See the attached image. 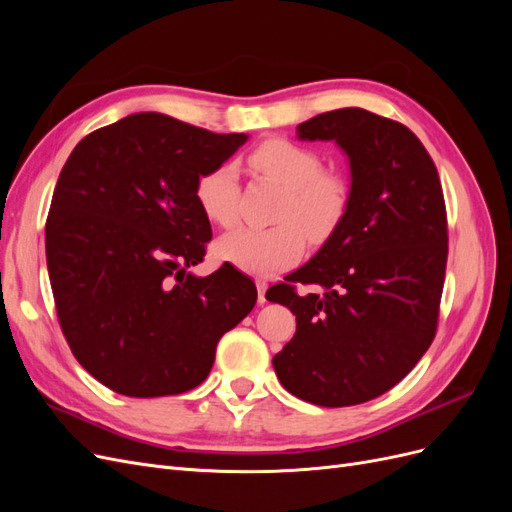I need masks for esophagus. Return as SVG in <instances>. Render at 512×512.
I'll return each instance as SVG.
<instances>
[{
    "label": "esophagus",
    "instance_id": "esophagus-1",
    "mask_svg": "<svg viewBox=\"0 0 512 512\" xmlns=\"http://www.w3.org/2000/svg\"><path fill=\"white\" fill-rule=\"evenodd\" d=\"M267 280H262V277H258L256 280V288H258V303L260 305H265L267 303V299H265V292H267Z\"/></svg>",
    "mask_w": 512,
    "mask_h": 512
}]
</instances>
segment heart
<instances>
[{
    "label": "heart",
    "instance_id": "1",
    "mask_svg": "<svg viewBox=\"0 0 512 512\" xmlns=\"http://www.w3.org/2000/svg\"><path fill=\"white\" fill-rule=\"evenodd\" d=\"M247 162L260 175L284 185L282 203L271 228H241L226 235L218 250L232 265L250 273H275L297 260L305 250V235L327 239L342 222L348 207L346 183L322 173L316 151L288 138H267L252 149ZM237 168L218 164L196 181V203L205 218L222 228L237 224Z\"/></svg>",
    "mask_w": 512,
    "mask_h": 512
}]
</instances>
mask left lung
I'll return each mask as SVG.
<instances>
[{"label": "left lung", "instance_id": "1", "mask_svg": "<svg viewBox=\"0 0 512 512\" xmlns=\"http://www.w3.org/2000/svg\"><path fill=\"white\" fill-rule=\"evenodd\" d=\"M297 136L346 153L350 192L314 258L267 292L297 316L273 369L309 404L356 406L406 378L436 335L448 254L442 185L423 143L365 108L316 115ZM294 283L313 292L301 298Z\"/></svg>", "mask_w": 512, "mask_h": 512}]
</instances>
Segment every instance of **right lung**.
<instances>
[{"instance_id":"obj_1","label":"right lung","mask_w":512,"mask_h":512,"mask_svg":"<svg viewBox=\"0 0 512 512\" xmlns=\"http://www.w3.org/2000/svg\"><path fill=\"white\" fill-rule=\"evenodd\" d=\"M247 138L134 113L87 134L61 168L46 220L57 316L76 361L115 393L194 389L252 312L256 286L235 267L190 273L211 239L196 181Z\"/></svg>"}]
</instances>
